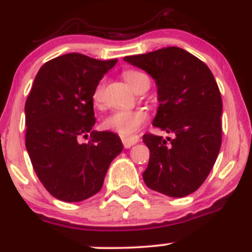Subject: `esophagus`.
<instances>
[{
    "label": "esophagus",
    "instance_id": "34e87169",
    "mask_svg": "<svg viewBox=\"0 0 252 252\" xmlns=\"http://www.w3.org/2000/svg\"><path fill=\"white\" fill-rule=\"evenodd\" d=\"M121 140L125 148L128 149L135 145V144H137L140 141V137L137 135H131V136H121Z\"/></svg>",
    "mask_w": 252,
    "mask_h": 252
}]
</instances>
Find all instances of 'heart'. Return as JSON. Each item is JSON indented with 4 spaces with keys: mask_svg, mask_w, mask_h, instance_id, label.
<instances>
[{
    "mask_svg": "<svg viewBox=\"0 0 252 252\" xmlns=\"http://www.w3.org/2000/svg\"><path fill=\"white\" fill-rule=\"evenodd\" d=\"M145 77L146 75L144 73L132 70V69H128V70H125L124 72L125 81L127 82L135 91L139 87L140 82ZM92 99L94 102V104L102 103V99H103V84L99 83L95 86L92 93ZM148 111L144 110V108H136V110H116L112 111L110 115L104 117V120L102 121V126L106 130L113 131V132H117L120 135L127 136V135L136 132L142 125H144V122L148 120Z\"/></svg>",
    "mask_w": 252,
    "mask_h": 252,
    "instance_id": "obj_1",
    "label": "heart"
}]
</instances>
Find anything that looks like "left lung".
<instances>
[{
  "label": "left lung",
  "mask_w": 252,
  "mask_h": 252,
  "mask_svg": "<svg viewBox=\"0 0 252 252\" xmlns=\"http://www.w3.org/2000/svg\"><path fill=\"white\" fill-rule=\"evenodd\" d=\"M155 79L158 108L153 125L174 139L145 133L150 159L142 178L153 190L186 197L203 184L222 142V98L208 66L177 46L124 58Z\"/></svg>",
  "instance_id": "obj_1"
}]
</instances>
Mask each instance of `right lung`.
Listing matches in <instances>:
<instances>
[{"instance_id": "add662e5", "label": "right lung", "mask_w": 252, "mask_h": 252, "mask_svg": "<svg viewBox=\"0 0 252 252\" xmlns=\"http://www.w3.org/2000/svg\"><path fill=\"white\" fill-rule=\"evenodd\" d=\"M116 63L70 53L46 62L35 77L25 103V145L41 184L60 201L81 202L98 193L124 149L119 135L91 131L93 90ZM88 132L90 142L81 144L77 140Z\"/></svg>"}]
</instances>
